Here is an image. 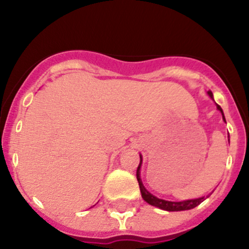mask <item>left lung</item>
I'll return each instance as SVG.
<instances>
[{"label": "left lung", "mask_w": 249, "mask_h": 249, "mask_svg": "<svg viewBox=\"0 0 249 249\" xmlns=\"http://www.w3.org/2000/svg\"><path fill=\"white\" fill-rule=\"evenodd\" d=\"M207 94L210 95L211 97H213L212 91H208ZM217 108L219 109L220 112H222L223 119H224V122H225V118H224V113H223V109L220 108V106H218V105H217ZM140 158H141V160H140L139 167H137L136 177H137V180H139V185H140L141 194H142L143 200H144L145 202H148V203H149V205H152V206H155V207L161 208V210L170 211V212H175V211L192 210V208L196 207L197 205H200V203H201V202L203 201V200H205V196H203V197H199V199L185 200V201L175 202V201H166V200L159 199V197H157V196H154V195H153V194H150V193L148 192V190L144 188V185H143L142 180H141L140 170H141V164H142V157H141V155H140Z\"/></svg>", "instance_id": "obj_1"}]
</instances>
